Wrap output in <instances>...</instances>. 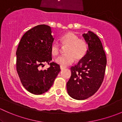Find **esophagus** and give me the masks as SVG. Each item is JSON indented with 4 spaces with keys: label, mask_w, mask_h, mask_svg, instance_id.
<instances>
[{
    "label": "esophagus",
    "mask_w": 122,
    "mask_h": 122,
    "mask_svg": "<svg viewBox=\"0 0 122 122\" xmlns=\"http://www.w3.org/2000/svg\"><path fill=\"white\" fill-rule=\"evenodd\" d=\"M60 69H61V70H64V69H66L64 67H62V66H60Z\"/></svg>",
    "instance_id": "34e87169"
}]
</instances>
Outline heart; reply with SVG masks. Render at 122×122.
<instances>
[{"label": "heart", "instance_id": "b5f03b06", "mask_svg": "<svg viewBox=\"0 0 122 122\" xmlns=\"http://www.w3.org/2000/svg\"><path fill=\"white\" fill-rule=\"evenodd\" d=\"M61 45L66 47V55L60 56L55 60V62L62 67H67L73 63L74 60L79 61L83 59L88 51V44L86 40L80 39L72 32H68L61 36ZM60 45L53 42L50 47L51 54L56 56L60 52Z\"/></svg>", "mask_w": 122, "mask_h": 122}]
</instances>
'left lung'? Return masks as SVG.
Returning a JSON list of instances; mask_svg holds the SVG:
<instances>
[{
  "instance_id": "obj_1",
  "label": "left lung",
  "mask_w": 122,
  "mask_h": 122,
  "mask_svg": "<svg viewBox=\"0 0 122 122\" xmlns=\"http://www.w3.org/2000/svg\"><path fill=\"white\" fill-rule=\"evenodd\" d=\"M83 36L88 44V50L84 57L71 67V76L67 83L69 96L79 100L90 97L99 90L104 79L107 64L99 37L91 31Z\"/></svg>"
}]
</instances>
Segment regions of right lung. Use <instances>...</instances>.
<instances>
[{
  "label": "right lung",
  "mask_w": 122,
  "mask_h": 122,
  "mask_svg": "<svg viewBox=\"0 0 122 122\" xmlns=\"http://www.w3.org/2000/svg\"><path fill=\"white\" fill-rule=\"evenodd\" d=\"M51 28L39 25L29 29L20 39L16 51V70L27 91L34 94L47 92L60 71V65L52 60L50 51L54 38ZM44 63L50 64L47 70L40 69Z\"/></svg>",
  "instance_id": "add662e5"
}]
</instances>
